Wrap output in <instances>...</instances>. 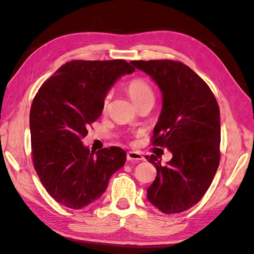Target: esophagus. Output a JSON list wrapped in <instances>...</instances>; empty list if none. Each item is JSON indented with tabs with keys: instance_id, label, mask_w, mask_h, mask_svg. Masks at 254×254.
<instances>
[{
	"instance_id": "1",
	"label": "esophagus",
	"mask_w": 254,
	"mask_h": 254,
	"mask_svg": "<svg viewBox=\"0 0 254 254\" xmlns=\"http://www.w3.org/2000/svg\"><path fill=\"white\" fill-rule=\"evenodd\" d=\"M144 158H143V156L141 155L140 152H137V151H129V152H127V160L128 161H131V162H133V163H137V162H139V161H141Z\"/></svg>"
}]
</instances>
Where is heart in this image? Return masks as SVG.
Masks as SVG:
<instances>
[{"mask_svg":"<svg viewBox=\"0 0 254 254\" xmlns=\"http://www.w3.org/2000/svg\"><path fill=\"white\" fill-rule=\"evenodd\" d=\"M127 91L128 94L131 97L132 101L135 105L145 101V99H153V91L150 87V84L141 78H135L130 80L127 84ZM110 101V94H107L104 98L103 107L104 109H107Z\"/></svg>","mask_w":254,"mask_h":254,"instance_id":"b5f03b06","label":"heart"}]
</instances>
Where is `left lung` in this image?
Masks as SVG:
<instances>
[{
  "label": "left lung",
  "instance_id": "obj_1",
  "mask_svg": "<svg viewBox=\"0 0 254 254\" xmlns=\"http://www.w3.org/2000/svg\"><path fill=\"white\" fill-rule=\"evenodd\" d=\"M162 92V110L151 144L166 147L173 158L162 166L146 156L157 177L147 199L165 214L187 211L210 188L220 161L219 107L210 87L188 65L174 60H136Z\"/></svg>",
  "mask_w": 254,
  "mask_h": 254
}]
</instances>
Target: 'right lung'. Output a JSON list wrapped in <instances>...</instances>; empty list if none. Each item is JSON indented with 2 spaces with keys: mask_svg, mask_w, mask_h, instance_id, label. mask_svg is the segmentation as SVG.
Segmentation results:
<instances>
[{
  "mask_svg": "<svg viewBox=\"0 0 254 254\" xmlns=\"http://www.w3.org/2000/svg\"><path fill=\"white\" fill-rule=\"evenodd\" d=\"M133 72L123 59L72 60L38 90L29 114L33 163L42 186L60 204L79 210L94 202L124 166V149L90 151L81 140L102 114L107 92L121 76Z\"/></svg>",
  "mask_w": 254,
  "mask_h": 254,
  "instance_id": "obj_1",
  "label": "right lung"
}]
</instances>
